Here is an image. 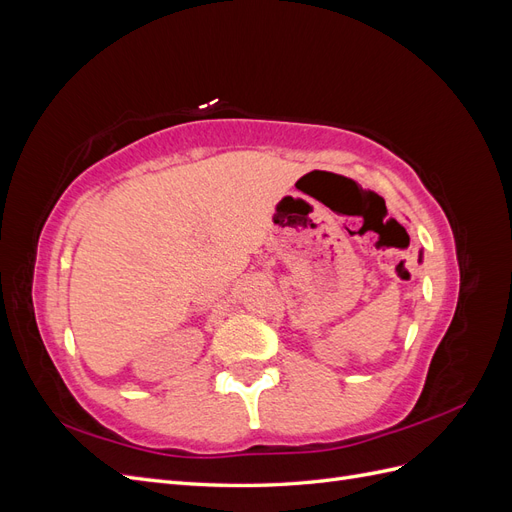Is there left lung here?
Instances as JSON below:
<instances>
[{
  "label": "left lung",
  "mask_w": 512,
  "mask_h": 512,
  "mask_svg": "<svg viewBox=\"0 0 512 512\" xmlns=\"http://www.w3.org/2000/svg\"><path fill=\"white\" fill-rule=\"evenodd\" d=\"M421 258H423V256H418V260H421Z\"/></svg>",
  "instance_id": "left-lung-1"
}]
</instances>
